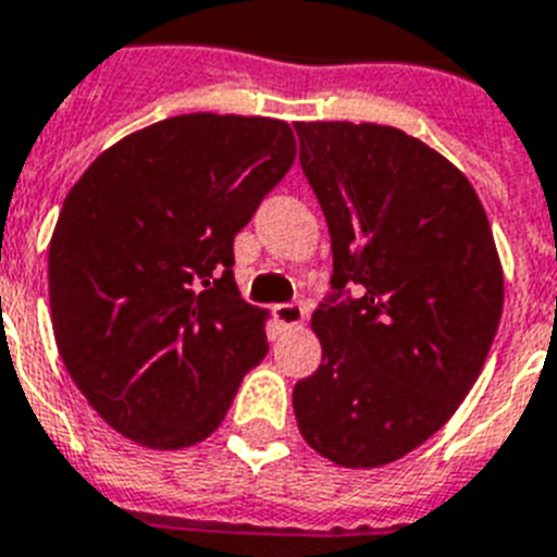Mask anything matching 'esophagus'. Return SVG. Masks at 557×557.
<instances>
[{"mask_svg": "<svg viewBox=\"0 0 557 557\" xmlns=\"http://www.w3.org/2000/svg\"><path fill=\"white\" fill-rule=\"evenodd\" d=\"M274 318L280 326H300L306 321V306L304 304H280L274 306Z\"/></svg>", "mask_w": 557, "mask_h": 557, "instance_id": "1", "label": "esophagus"}]
</instances>
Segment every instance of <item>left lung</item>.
I'll return each instance as SVG.
<instances>
[{
	"label": "left lung",
	"instance_id": "1",
	"mask_svg": "<svg viewBox=\"0 0 557 557\" xmlns=\"http://www.w3.org/2000/svg\"><path fill=\"white\" fill-rule=\"evenodd\" d=\"M295 129L332 236V295L312 314L323 358L295 384L297 428L338 466H387L474 387L500 323V257L471 182L419 138L349 121Z\"/></svg>",
	"mask_w": 557,
	"mask_h": 557
}]
</instances>
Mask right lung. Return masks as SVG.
Listing matches in <instances>:
<instances>
[{
    "label": "right lung",
    "mask_w": 557,
    "mask_h": 557,
    "mask_svg": "<svg viewBox=\"0 0 557 557\" xmlns=\"http://www.w3.org/2000/svg\"><path fill=\"white\" fill-rule=\"evenodd\" d=\"M295 152L286 121L193 112L126 135L65 196L48 248L57 349L126 440H208L269 352V312L236 288L234 236Z\"/></svg>",
    "instance_id": "obj_1"
}]
</instances>
